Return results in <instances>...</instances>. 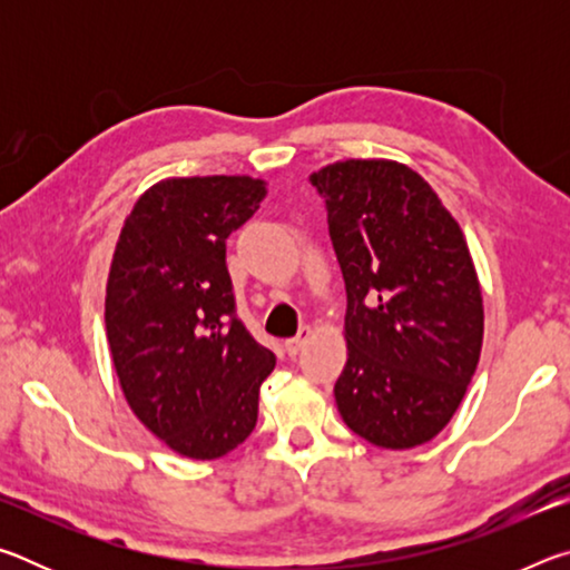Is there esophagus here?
<instances>
[{"instance_id": "34e87169", "label": "esophagus", "mask_w": 570, "mask_h": 570, "mask_svg": "<svg viewBox=\"0 0 570 570\" xmlns=\"http://www.w3.org/2000/svg\"><path fill=\"white\" fill-rule=\"evenodd\" d=\"M312 334H314V330L312 326H302V330H298V334L296 336H292V340H286L284 342V346H286V354L288 356H296L298 352L304 350V344L312 340Z\"/></svg>"}]
</instances>
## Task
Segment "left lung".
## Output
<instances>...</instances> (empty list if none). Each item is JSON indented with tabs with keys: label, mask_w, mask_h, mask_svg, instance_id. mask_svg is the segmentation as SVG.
I'll return each mask as SVG.
<instances>
[{
	"label": "left lung",
	"mask_w": 570,
	"mask_h": 570,
	"mask_svg": "<svg viewBox=\"0 0 570 570\" xmlns=\"http://www.w3.org/2000/svg\"><path fill=\"white\" fill-rule=\"evenodd\" d=\"M346 286V428L384 450L424 445L458 412L482 346V294L465 236L420 173L340 160L308 176Z\"/></svg>",
	"instance_id": "obj_1"
}]
</instances>
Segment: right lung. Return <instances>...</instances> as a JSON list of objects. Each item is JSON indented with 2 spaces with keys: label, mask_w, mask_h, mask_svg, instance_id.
Here are the masks:
<instances>
[{
  "label": "right lung",
  "mask_w": 570,
  "mask_h": 570,
  "mask_svg": "<svg viewBox=\"0 0 570 570\" xmlns=\"http://www.w3.org/2000/svg\"><path fill=\"white\" fill-rule=\"evenodd\" d=\"M250 176L166 178L135 200L115 246L105 330L120 390L153 435L216 460L256 428L276 356L236 320L226 238L256 214Z\"/></svg>",
  "instance_id": "right-lung-1"
}]
</instances>
